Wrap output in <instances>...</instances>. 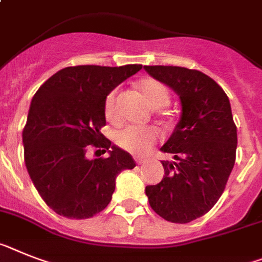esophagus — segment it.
<instances>
[{
    "mask_svg": "<svg viewBox=\"0 0 262 262\" xmlns=\"http://www.w3.org/2000/svg\"><path fill=\"white\" fill-rule=\"evenodd\" d=\"M135 160H136V162H137V164H144V162L146 161L145 158H140V157H136Z\"/></svg>",
    "mask_w": 262,
    "mask_h": 262,
    "instance_id": "1",
    "label": "esophagus"
}]
</instances>
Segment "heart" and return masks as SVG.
<instances>
[{
  "label": "heart",
  "mask_w": 262,
  "mask_h": 262,
  "mask_svg": "<svg viewBox=\"0 0 262 262\" xmlns=\"http://www.w3.org/2000/svg\"><path fill=\"white\" fill-rule=\"evenodd\" d=\"M137 86L144 96L145 101L153 109L166 106L170 101L168 88L156 78H151V77L142 78L137 83ZM116 101H117V92L113 90L105 98L104 113L106 120H117V102ZM157 138L158 132L155 127L129 126L117 132L114 136V141L121 149L129 151L132 155L141 156L148 153L149 149L157 141Z\"/></svg>",
  "instance_id": "1"
}]
</instances>
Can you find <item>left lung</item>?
I'll use <instances>...</instances> for the list:
<instances>
[{"label": "left lung", "mask_w": 262, "mask_h": 262, "mask_svg": "<svg viewBox=\"0 0 262 262\" xmlns=\"http://www.w3.org/2000/svg\"><path fill=\"white\" fill-rule=\"evenodd\" d=\"M180 96L181 117L161 150L165 176L145 188L151 209L166 221L186 224L204 216L223 194L237 149L229 98L214 80L181 67H144Z\"/></svg>", "instance_id": "obj_1"}]
</instances>
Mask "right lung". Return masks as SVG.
<instances>
[{"mask_svg": "<svg viewBox=\"0 0 262 262\" xmlns=\"http://www.w3.org/2000/svg\"><path fill=\"white\" fill-rule=\"evenodd\" d=\"M142 65H80L61 69L39 86L23 132L24 157L46 205L68 219H90L111 202L116 177L133 169L127 151L101 133L106 125L105 98ZM90 147L106 159L86 158Z\"/></svg>", "mask_w": 262, "mask_h": 262, "instance_id": "1", "label": "right lung"}]
</instances>
